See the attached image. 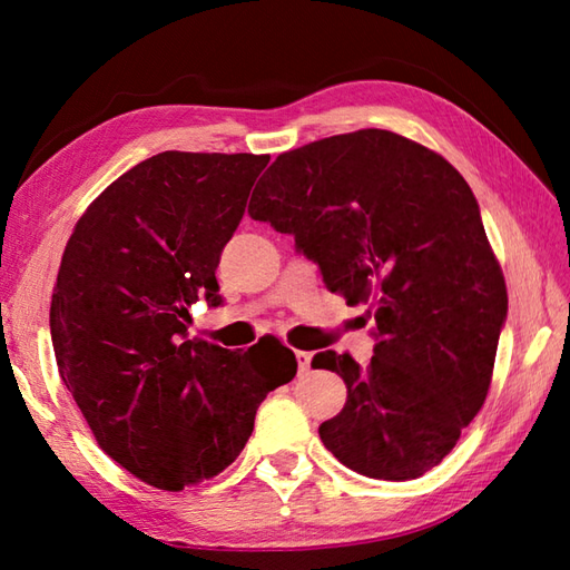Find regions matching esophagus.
Returning <instances> with one entry per match:
<instances>
[{
    "label": "esophagus",
    "instance_id": "esophagus-1",
    "mask_svg": "<svg viewBox=\"0 0 570 570\" xmlns=\"http://www.w3.org/2000/svg\"><path fill=\"white\" fill-rule=\"evenodd\" d=\"M311 360L313 355L306 353V350H296V362H298V374H304L311 370Z\"/></svg>",
    "mask_w": 570,
    "mask_h": 570
}]
</instances>
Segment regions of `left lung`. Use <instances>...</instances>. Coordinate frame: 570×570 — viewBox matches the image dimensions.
I'll list each match as a JSON object with an SVG mask.
<instances>
[{
	"mask_svg": "<svg viewBox=\"0 0 570 570\" xmlns=\"http://www.w3.org/2000/svg\"><path fill=\"white\" fill-rule=\"evenodd\" d=\"M252 220L294 235L328 292L374 306V357L335 350L311 367L343 377L347 402L321 441L350 470L414 480L453 451L485 404L507 286L465 178L386 129L278 154Z\"/></svg>",
	"mask_w": 570,
	"mask_h": 570,
	"instance_id": "obj_1",
	"label": "left lung"
}]
</instances>
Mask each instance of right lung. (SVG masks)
<instances>
[{
    "label": "right lung",
    "instance_id": "1",
    "mask_svg": "<svg viewBox=\"0 0 570 570\" xmlns=\"http://www.w3.org/2000/svg\"><path fill=\"white\" fill-rule=\"evenodd\" d=\"M269 156L164 151L107 186L60 259L51 341L60 380L102 451L178 492L242 453L296 357L188 341V308L220 306L215 269Z\"/></svg>",
    "mask_w": 570,
    "mask_h": 570
}]
</instances>
